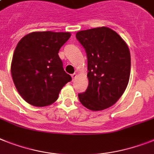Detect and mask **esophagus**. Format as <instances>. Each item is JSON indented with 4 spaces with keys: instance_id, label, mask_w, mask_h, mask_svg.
Wrapping results in <instances>:
<instances>
[{
    "instance_id": "obj_1",
    "label": "esophagus",
    "mask_w": 154,
    "mask_h": 154,
    "mask_svg": "<svg viewBox=\"0 0 154 154\" xmlns=\"http://www.w3.org/2000/svg\"><path fill=\"white\" fill-rule=\"evenodd\" d=\"M71 77H72V78H73V81H74L75 78L77 77V74H76V73H73V74L71 75Z\"/></svg>"
}]
</instances>
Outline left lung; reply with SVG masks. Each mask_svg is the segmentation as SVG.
<instances>
[{
	"instance_id": "left-lung-1",
	"label": "left lung",
	"mask_w": 154,
	"mask_h": 154,
	"mask_svg": "<svg viewBox=\"0 0 154 154\" xmlns=\"http://www.w3.org/2000/svg\"><path fill=\"white\" fill-rule=\"evenodd\" d=\"M76 38L88 58V86L79 93L80 102L93 111L113 106L123 95L131 71L128 45L115 31L98 27L77 32Z\"/></svg>"
}]
</instances>
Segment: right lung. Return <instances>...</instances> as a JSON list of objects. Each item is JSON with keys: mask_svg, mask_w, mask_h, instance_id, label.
I'll use <instances>...</instances> for the list:
<instances>
[{"mask_svg": "<svg viewBox=\"0 0 154 154\" xmlns=\"http://www.w3.org/2000/svg\"><path fill=\"white\" fill-rule=\"evenodd\" d=\"M69 37L67 32L46 31L29 33L19 41L11 71L15 87L26 102L35 106L50 105L72 80L58 54Z\"/></svg>", "mask_w": 154, "mask_h": 154, "instance_id": "1", "label": "right lung"}]
</instances>
